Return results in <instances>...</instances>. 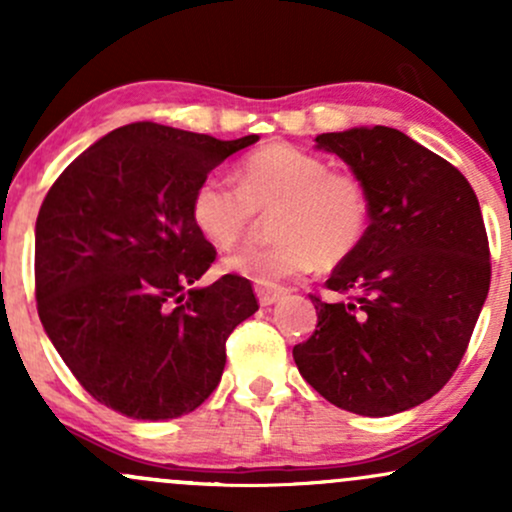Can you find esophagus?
<instances>
[{"label": "esophagus", "instance_id": "esophagus-1", "mask_svg": "<svg viewBox=\"0 0 512 512\" xmlns=\"http://www.w3.org/2000/svg\"><path fill=\"white\" fill-rule=\"evenodd\" d=\"M255 293H257V298H260V305H274L279 298L286 296V289H281V286L257 284Z\"/></svg>", "mask_w": 512, "mask_h": 512}]
</instances>
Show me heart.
I'll return each instance as SVG.
<instances>
[{
    "label": "heart",
    "mask_w": 512,
    "mask_h": 512,
    "mask_svg": "<svg viewBox=\"0 0 512 512\" xmlns=\"http://www.w3.org/2000/svg\"><path fill=\"white\" fill-rule=\"evenodd\" d=\"M269 245H250L223 260V269L257 284L310 272L317 262L334 267L358 250L368 231L370 204L363 182L334 173L325 158L289 144H269L238 166V187L209 175L190 197L197 233L228 250L243 240L255 211H271Z\"/></svg>",
    "instance_id": "obj_1"
}]
</instances>
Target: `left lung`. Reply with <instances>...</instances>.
Returning a JSON list of instances; mask_svg holds the SVG:
<instances>
[{"instance_id":"1","label":"left lung","mask_w":512,"mask_h":512,"mask_svg":"<svg viewBox=\"0 0 512 512\" xmlns=\"http://www.w3.org/2000/svg\"><path fill=\"white\" fill-rule=\"evenodd\" d=\"M368 192L363 243L310 296L317 330L293 361L327 402L392 416L431 399L460 366L489 296V238L467 178L392 127L317 134Z\"/></svg>"}]
</instances>
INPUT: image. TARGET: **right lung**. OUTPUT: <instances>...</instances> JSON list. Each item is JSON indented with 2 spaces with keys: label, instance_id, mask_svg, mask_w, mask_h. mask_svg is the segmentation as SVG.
<instances>
[{
  "label": "right lung",
  "instance_id": "obj_1",
  "mask_svg": "<svg viewBox=\"0 0 512 512\" xmlns=\"http://www.w3.org/2000/svg\"><path fill=\"white\" fill-rule=\"evenodd\" d=\"M257 139L134 122L88 146L50 187L35 221L38 315L105 407L168 421L219 385L228 334L257 298L236 274L197 286L216 250L192 226L190 197Z\"/></svg>",
  "mask_w": 512,
  "mask_h": 512
}]
</instances>
